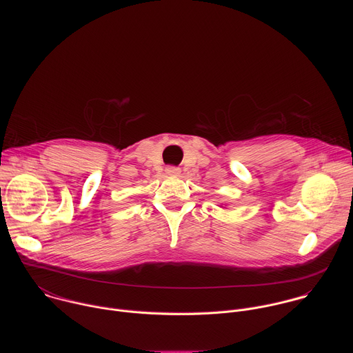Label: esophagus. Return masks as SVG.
<instances>
[{"mask_svg":"<svg viewBox=\"0 0 353 353\" xmlns=\"http://www.w3.org/2000/svg\"><path fill=\"white\" fill-rule=\"evenodd\" d=\"M166 173L170 176H177V174H180V169L174 168V166H169V168H166Z\"/></svg>","mask_w":353,"mask_h":353,"instance_id":"obj_1","label":"esophagus"}]
</instances>
